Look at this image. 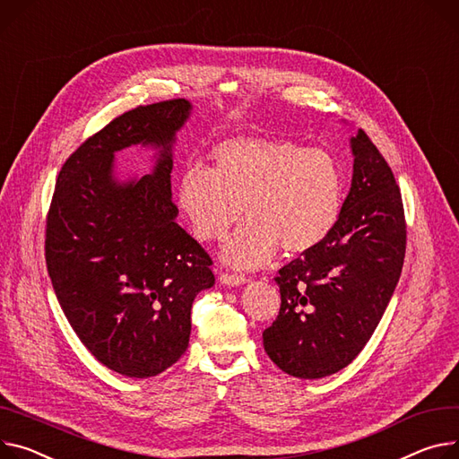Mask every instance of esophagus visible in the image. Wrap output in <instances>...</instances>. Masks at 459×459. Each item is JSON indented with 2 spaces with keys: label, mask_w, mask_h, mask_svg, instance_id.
Wrapping results in <instances>:
<instances>
[{
  "label": "esophagus",
  "mask_w": 459,
  "mask_h": 459,
  "mask_svg": "<svg viewBox=\"0 0 459 459\" xmlns=\"http://www.w3.org/2000/svg\"><path fill=\"white\" fill-rule=\"evenodd\" d=\"M222 287H240L246 283L244 275H237V273H221L219 277Z\"/></svg>",
  "instance_id": "1"
}]
</instances>
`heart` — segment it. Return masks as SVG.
Instances as JSON below:
<instances>
[{"label":"heart","instance_id":"obj_1","mask_svg":"<svg viewBox=\"0 0 459 459\" xmlns=\"http://www.w3.org/2000/svg\"><path fill=\"white\" fill-rule=\"evenodd\" d=\"M209 170L186 169L174 200L202 242H219L246 217L221 259L237 270L270 263L277 250L301 255L333 233L343 205L338 160L290 139L238 135L211 151Z\"/></svg>","mask_w":459,"mask_h":459}]
</instances>
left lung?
I'll list each match as a JSON object with an SVG mask.
<instances>
[{
	"mask_svg": "<svg viewBox=\"0 0 459 459\" xmlns=\"http://www.w3.org/2000/svg\"><path fill=\"white\" fill-rule=\"evenodd\" d=\"M352 180L333 233L279 270L277 320L263 333L270 360L324 378L357 359L399 283L404 209L395 176L364 130L351 137Z\"/></svg>",
	"mask_w": 459,
	"mask_h": 459,
	"instance_id": "left-lung-1",
	"label": "left lung"
}]
</instances>
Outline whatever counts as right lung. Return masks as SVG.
Returning a JSON list of instances; mask_svg holds the SVG:
<instances>
[{
	"label": "right lung",
	"instance_id": "1",
	"mask_svg": "<svg viewBox=\"0 0 459 459\" xmlns=\"http://www.w3.org/2000/svg\"><path fill=\"white\" fill-rule=\"evenodd\" d=\"M186 99L134 108L65 160L48 215L46 263L81 342L108 369L149 378L184 355L195 298L215 285L211 259L176 222L170 170ZM155 151L153 170L119 179L115 154Z\"/></svg>",
	"mask_w": 459,
	"mask_h": 459
}]
</instances>
